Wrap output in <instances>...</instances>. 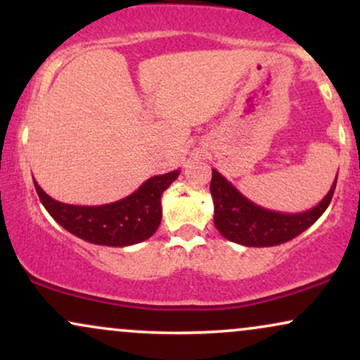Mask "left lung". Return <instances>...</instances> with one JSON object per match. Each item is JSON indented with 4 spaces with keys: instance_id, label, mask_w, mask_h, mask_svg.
Returning <instances> with one entry per match:
<instances>
[{
    "instance_id": "obj_1",
    "label": "left lung",
    "mask_w": 360,
    "mask_h": 360,
    "mask_svg": "<svg viewBox=\"0 0 360 360\" xmlns=\"http://www.w3.org/2000/svg\"><path fill=\"white\" fill-rule=\"evenodd\" d=\"M337 179L315 208L303 213H281L252 203L213 169L210 191L214 205V226L226 240L245 247H272L292 240L323 214L332 201Z\"/></svg>"
}]
</instances>
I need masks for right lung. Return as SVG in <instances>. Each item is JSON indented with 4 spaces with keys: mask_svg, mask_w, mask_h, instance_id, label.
I'll use <instances>...</instances> for the list:
<instances>
[{
    "mask_svg": "<svg viewBox=\"0 0 360 360\" xmlns=\"http://www.w3.org/2000/svg\"><path fill=\"white\" fill-rule=\"evenodd\" d=\"M181 171L154 176L135 193L115 203L100 206L65 205L53 200L37 184L40 201L51 217L82 240L108 247H127L150 238L162 220L160 196Z\"/></svg>",
    "mask_w": 360,
    "mask_h": 360,
    "instance_id": "add662e5",
    "label": "right lung"
}]
</instances>
